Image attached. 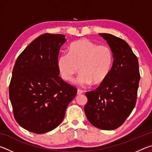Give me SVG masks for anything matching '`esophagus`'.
Masks as SVG:
<instances>
[{"instance_id":"obj_1","label":"esophagus","mask_w":152,"mask_h":152,"mask_svg":"<svg viewBox=\"0 0 152 152\" xmlns=\"http://www.w3.org/2000/svg\"><path fill=\"white\" fill-rule=\"evenodd\" d=\"M82 93H83V91H82V90L78 89V91H77V94H78V95H80V94H81Z\"/></svg>"}]
</instances>
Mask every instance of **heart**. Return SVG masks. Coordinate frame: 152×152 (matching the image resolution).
<instances>
[{"label": "heart", "instance_id": "b5f03b06", "mask_svg": "<svg viewBox=\"0 0 152 152\" xmlns=\"http://www.w3.org/2000/svg\"><path fill=\"white\" fill-rule=\"evenodd\" d=\"M113 54L106 45H98L87 39L73 42L68 53H63L58 59V67L62 78L72 81L79 72L77 82L81 86L100 84L107 78L111 70Z\"/></svg>", "mask_w": 152, "mask_h": 152}]
</instances>
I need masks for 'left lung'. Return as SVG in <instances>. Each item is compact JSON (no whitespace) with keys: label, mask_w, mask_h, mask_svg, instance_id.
Wrapping results in <instances>:
<instances>
[{"label":"left lung","mask_w":152,"mask_h":152,"mask_svg":"<svg viewBox=\"0 0 152 152\" xmlns=\"http://www.w3.org/2000/svg\"><path fill=\"white\" fill-rule=\"evenodd\" d=\"M113 54V63L105 80L86 92L84 112L92 125L103 130L119 127L129 116L137 101L140 80L139 63L128 43L109 33H99Z\"/></svg>","instance_id":"left-lung-1"}]
</instances>
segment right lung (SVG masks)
Masks as SVG:
<instances>
[{
	"label": "right lung",
	"instance_id": "obj_1",
	"mask_svg": "<svg viewBox=\"0 0 152 152\" xmlns=\"http://www.w3.org/2000/svg\"><path fill=\"white\" fill-rule=\"evenodd\" d=\"M61 34L44 33L17 58L9 85L13 115L20 127L42 134L54 129L76 96L75 87L59 75L58 58L66 42Z\"/></svg>",
	"mask_w": 152,
	"mask_h": 152
}]
</instances>
